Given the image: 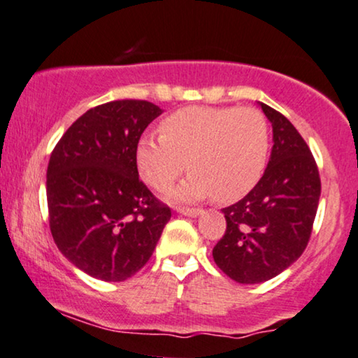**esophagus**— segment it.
<instances>
[{
	"instance_id": "1",
	"label": "esophagus",
	"mask_w": 358,
	"mask_h": 358,
	"mask_svg": "<svg viewBox=\"0 0 358 358\" xmlns=\"http://www.w3.org/2000/svg\"><path fill=\"white\" fill-rule=\"evenodd\" d=\"M176 211L180 214H183V216H188V217H198L199 214L203 213V209H192V208H176Z\"/></svg>"
}]
</instances>
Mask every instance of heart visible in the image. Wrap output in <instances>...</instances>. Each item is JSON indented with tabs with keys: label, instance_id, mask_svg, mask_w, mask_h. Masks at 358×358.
Instances as JSON below:
<instances>
[{
	"label": "heart",
	"instance_id": "1",
	"mask_svg": "<svg viewBox=\"0 0 358 358\" xmlns=\"http://www.w3.org/2000/svg\"><path fill=\"white\" fill-rule=\"evenodd\" d=\"M162 136L142 134L136 145V165L142 180L157 192L169 189L173 201L213 196L232 203L250 192L264 173L270 152V129L254 108L189 106L166 116Z\"/></svg>",
	"mask_w": 358,
	"mask_h": 358
}]
</instances>
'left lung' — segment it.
Returning <instances> with one entry per match:
<instances>
[{"label":"left lung","instance_id":"8db88e82","mask_svg":"<svg viewBox=\"0 0 358 358\" xmlns=\"http://www.w3.org/2000/svg\"><path fill=\"white\" fill-rule=\"evenodd\" d=\"M273 131V147L260 182L222 209L226 234L213 249L216 265L237 283L280 275L306 249L316 217L321 180L309 147L283 114L259 103Z\"/></svg>","mask_w":358,"mask_h":358}]
</instances>
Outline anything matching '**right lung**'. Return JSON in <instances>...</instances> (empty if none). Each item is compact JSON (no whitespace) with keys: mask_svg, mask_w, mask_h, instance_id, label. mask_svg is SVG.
Wrapping results in <instances>:
<instances>
[{"mask_svg":"<svg viewBox=\"0 0 358 358\" xmlns=\"http://www.w3.org/2000/svg\"><path fill=\"white\" fill-rule=\"evenodd\" d=\"M164 113L141 99L99 104L80 116L47 166L50 232L70 264L124 282L154 254L171 211L139 180L136 145Z\"/></svg>","mask_w":358,"mask_h":358,"instance_id":"right-lung-1","label":"right lung"}]
</instances>
